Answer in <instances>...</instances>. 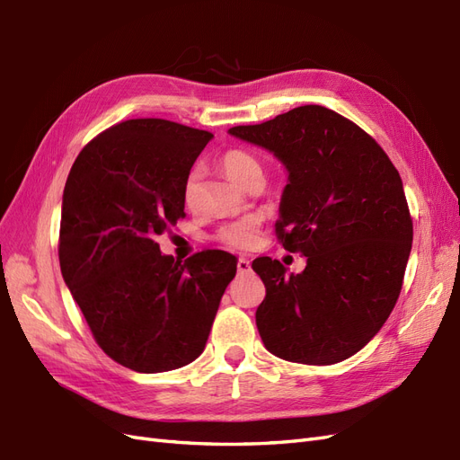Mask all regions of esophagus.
I'll list each match as a JSON object with an SVG mask.
<instances>
[{"mask_svg": "<svg viewBox=\"0 0 460 460\" xmlns=\"http://www.w3.org/2000/svg\"><path fill=\"white\" fill-rule=\"evenodd\" d=\"M250 270H252V263H250V261L240 257V259H238V272H240V275H245V272H250Z\"/></svg>", "mask_w": 460, "mask_h": 460, "instance_id": "34e87169", "label": "esophagus"}]
</instances>
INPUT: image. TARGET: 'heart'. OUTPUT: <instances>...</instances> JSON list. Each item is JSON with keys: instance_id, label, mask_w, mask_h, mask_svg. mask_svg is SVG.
Listing matches in <instances>:
<instances>
[{"instance_id": "heart-1", "label": "heart", "mask_w": 460, "mask_h": 460, "mask_svg": "<svg viewBox=\"0 0 460 460\" xmlns=\"http://www.w3.org/2000/svg\"><path fill=\"white\" fill-rule=\"evenodd\" d=\"M222 168H225V172L228 173V178L238 185H242L245 180H250L253 173H261L259 160L250 153L240 151V148H234V151H228L225 156H222ZM195 178H197V172H191L188 180H185V185H183L185 203H191ZM217 238L222 243L232 247V250H252V247L257 245L259 242V220L255 217H245L240 220L228 222V225H225L218 230Z\"/></svg>"}]
</instances>
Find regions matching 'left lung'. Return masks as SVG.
<instances>
[{"label": "left lung", "mask_w": 460, "mask_h": 460, "mask_svg": "<svg viewBox=\"0 0 460 460\" xmlns=\"http://www.w3.org/2000/svg\"><path fill=\"white\" fill-rule=\"evenodd\" d=\"M287 168L277 234L302 252L300 275L253 261L267 294L255 312L265 349L309 366L342 362L376 337L401 294L412 250L402 180L383 148L325 106H297L228 129Z\"/></svg>", "instance_id": "1"}]
</instances>
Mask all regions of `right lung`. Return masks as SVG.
<instances>
[{"label": "right lung", "instance_id": "1", "mask_svg": "<svg viewBox=\"0 0 460 460\" xmlns=\"http://www.w3.org/2000/svg\"><path fill=\"white\" fill-rule=\"evenodd\" d=\"M210 139L168 119L121 121L83 148L66 181L61 277L101 349L139 374L201 356L235 277L226 252L181 263L156 243L185 217L183 185Z\"/></svg>", "mask_w": 460, "mask_h": 460}]
</instances>
